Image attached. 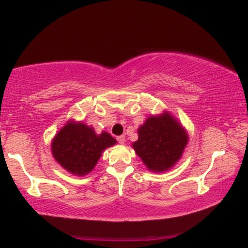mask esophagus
<instances>
[{"label":"esophagus","mask_w":248,"mask_h":248,"mask_svg":"<svg viewBox=\"0 0 248 248\" xmlns=\"http://www.w3.org/2000/svg\"><path fill=\"white\" fill-rule=\"evenodd\" d=\"M116 139H117L118 143H121V144L125 143V137H124V135H120V137H117Z\"/></svg>","instance_id":"34e87169"}]
</instances>
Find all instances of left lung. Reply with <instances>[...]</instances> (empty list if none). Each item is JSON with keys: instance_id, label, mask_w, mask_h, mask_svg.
Instances as JSON below:
<instances>
[{"instance_id": "8db88e82", "label": "left lung", "mask_w": 248, "mask_h": 248, "mask_svg": "<svg viewBox=\"0 0 248 248\" xmlns=\"http://www.w3.org/2000/svg\"><path fill=\"white\" fill-rule=\"evenodd\" d=\"M139 139L132 148L148 170L164 172L182 158L188 143V134L178 120L167 110L151 115L138 128Z\"/></svg>"}]
</instances>
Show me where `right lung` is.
<instances>
[{"label": "right lung", "mask_w": 248, "mask_h": 248, "mask_svg": "<svg viewBox=\"0 0 248 248\" xmlns=\"http://www.w3.org/2000/svg\"><path fill=\"white\" fill-rule=\"evenodd\" d=\"M117 141L103 131L97 134L83 122L69 120L50 143L57 164L74 176H86L93 170L101 154Z\"/></svg>", "instance_id": "1"}]
</instances>
